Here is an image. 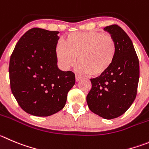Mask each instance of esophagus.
<instances>
[{"label": "esophagus", "instance_id": "1", "mask_svg": "<svg viewBox=\"0 0 149 149\" xmlns=\"http://www.w3.org/2000/svg\"><path fill=\"white\" fill-rule=\"evenodd\" d=\"M82 79V76H79V75H78V74L76 75V81H79V80H80V79Z\"/></svg>", "mask_w": 149, "mask_h": 149}]
</instances>
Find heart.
<instances>
[{
	"instance_id": "1",
	"label": "heart",
	"mask_w": 149,
	"mask_h": 149,
	"mask_svg": "<svg viewBox=\"0 0 149 149\" xmlns=\"http://www.w3.org/2000/svg\"><path fill=\"white\" fill-rule=\"evenodd\" d=\"M117 54L115 39L109 34L90 31L70 33L65 42L56 46V59L63 69H68L78 56L79 69L90 76H98L109 70Z\"/></svg>"
}]
</instances>
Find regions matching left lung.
Here are the masks:
<instances>
[{"instance_id":"1","label":"left lung","mask_w":149,"mask_h":149,"mask_svg":"<svg viewBox=\"0 0 149 149\" xmlns=\"http://www.w3.org/2000/svg\"><path fill=\"white\" fill-rule=\"evenodd\" d=\"M115 40L117 54L109 70L90 79L87 95L89 109L105 119H113L126 112L137 95L140 77L139 59L131 39L116 24L104 28Z\"/></svg>"}]
</instances>
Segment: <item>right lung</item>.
<instances>
[{
  "label": "right lung",
  "instance_id": "add662e5",
  "mask_svg": "<svg viewBox=\"0 0 149 149\" xmlns=\"http://www.w3.org/2000/svg\"><path fill=\"white\" fill-rule=\"evenodd\" d=\"M58 34L33 28L20 37L11 55L12 93L20 107L34 116H49L63 109L76 81L73 72L57 67Z\"/></svg>",
  "mask_w": 149,
  "mask_h": 149
}]
</instances>
